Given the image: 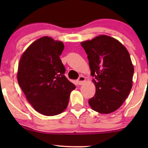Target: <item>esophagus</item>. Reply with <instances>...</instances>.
<instances>
[{"label":"esophagus","instance_id":"1","mask_svg":"<svg viewBox=\"0 0 148 148\" xmlns=\"http://www.w3.org/2000/svg\"><path fill=\"white\" fill-rule=\"evenodd\" d=\"M86 82V78L83 75H81L78 78V79L77 80V83L78 85H82L84 83Z\"/></svg>","mask_w":148,"mask_h":148}]
</instances>
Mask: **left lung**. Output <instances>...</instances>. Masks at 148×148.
<instances>
[{
    "mask_svg": "<svg viewBox=\"0 0 148 148\" xmlns=\"http://www.w3.org/2000/svg\"><path fill=\"white\" fill-rule=\"evenodd\" d=\"M81 45L88 54L96 94L88 101L101 114L116 110L129 96L134 68L126 48L118 40L101 35Z\"/></svg>",
    "mask_w": 148,
    "mask_h": 148,
    "instance_id": "1",
    "label": "left lung"
}]
</instances>
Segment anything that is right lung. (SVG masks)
<instances>
[{
    "label": "right lung",
    "mask_w": 148,
    "mask_h": 148,
    "mask_svg": "<svg viewBox=\"0 0 148 148\" xmlns=\"http://www.w3.org/2000/svg\"><path fill=\"white\" fill-rule=\"evenodd\" d=\"M62 42L44 36L34 42L22 54L17 81L28 102L40 114L54 116L67 107L75 85L64 76L59 56Z\"/></svg>",
    "instance_id": "1"
}]
</instances>
